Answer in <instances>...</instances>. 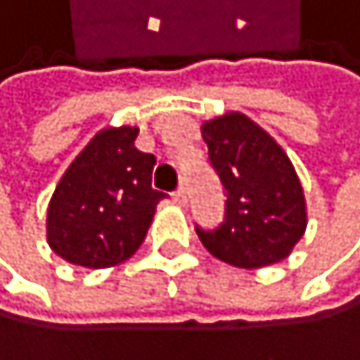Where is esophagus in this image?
<instances>
[{
    "instance_id": "esophagus-1",
    "label": "esophagus",
    "mask_w": 360,
    "mask_h": 360,
    "mask_svg": "<svg viewBox=\"0 0 360 360\" xmlns=\"http://www.w3.org/2000/svg\"><path fill=\"white\" fill-rule=\"evenodd\" d=\"M172 202L176 204V207H186V191L184 188H179V191L172 193Z\"/></svg>"
}]
</instances>
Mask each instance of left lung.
Segmentation results:
<instances>
[{"instance_id":"1","label":"left lung","mask_w":360,"mask_h":360,"mask_svg":"<svg viewBox=\"0 0 360 360\" xmlns=\"http://www.w3.org/2000/svg\"><path fill=\"white\" fill-rule=\"evenodd\" d=\"M211 165L227 191L225 223L198 236L213 257L259 269L290 257L308 227L299 174L285 149L243 112L202 124Z\"/></svg>"}]
</instances>
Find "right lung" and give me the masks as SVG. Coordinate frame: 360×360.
Masks as SVG:
<instances>
[{"mask_svg":"<svg viewBox=\"0 0 360 360\" xmlns=\"http://www.w3.org/2000/svg\"><path fill=\"white\" fill-rule=\"evenodd\" d=\"M137 126H108L77 153L54 188L45 236L52 252L84 269L133 257L165 193L153 191L156 156L135 147Z\"/></svg>","mask_w":360,"mask_h":360,"instance_id":"obj_1","label":"right lung"}]
</instances>
